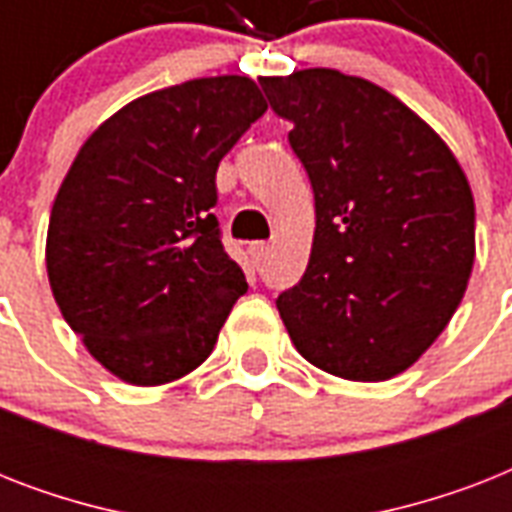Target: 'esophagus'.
I'll use <instances>...</instances> for the list:
<instances>
[{
  "instance_id": "1",
  "label": "esophagus",
  "mask_w": 512,
  "mask_h": 512,
  "mask_svg": "<svg viewBox=\"0 0 512 512\" xmlns=\"http://www.w3.org/2000/svg\"><path fill=\"white\" fill-rule=\"evenodd\" d=\"M268 252H271V247H268L265 241H252V244H249V257H252V263L255 265L263 263L265 257H268Z\"/></svg>"
}]
</instances>
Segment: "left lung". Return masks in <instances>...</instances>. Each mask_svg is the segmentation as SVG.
<instances>
[{
    "label": "left lung",
    "instance_id": "8db88e82",
    "mask_svg": "<svg viewBox=\"0 0 512 512\" xmlns=\"http://www.w3.org/2000/svg\"><path fill=\"white\" fill-rule=\"evenodd\" d=\"M292 122L316 231L276 308L297 353L353 382L406 372L452 321L476 260V201L436 130L396 95L335 68L260 79Z\"/></svg>",
    "mask_w": 512,
    "mask_h": 512
}]
</instances>
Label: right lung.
<instances>
[{
	"mask_svg": "<svg viewBox=\"0 0 512 512\" xmlns=\"http://www.w3.org/2000/svg\"><path fill=\"white\" fill-rule=\"evenodd\" d=\"M265 111L249 76L191 79L119 108L68 167L44 249L52 297L122 382L193 372L247 292L212 215L215 172Z\"/></svg>",
	"mask_w": 512,
	"mask_h": 512,
	"instance_id": "obj_1",
	"label": "right lung"
}]
</instances>
